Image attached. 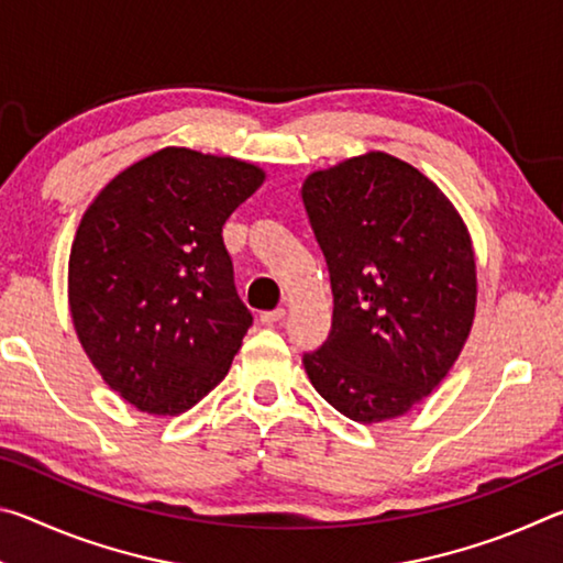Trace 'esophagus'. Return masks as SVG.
<instances>
[{"mask_svg": "<svg viewBox=\"0 0 563 563\" xmlns=\"http://www.w3.org/2000/svg\"><path fill=\"white\" fill-rule=\"evenodd\" d=\"M285 318V310L278 308V310H271V312H261V322L263 325H275V322H280Z\"/></svg>", "mask_w": 563, "mask_h": 563, "instance_id": "1", "label": "esophagus"}]
</instances>
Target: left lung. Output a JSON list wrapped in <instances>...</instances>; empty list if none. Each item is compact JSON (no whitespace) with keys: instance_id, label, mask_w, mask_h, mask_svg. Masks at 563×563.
<instances>
[{"instance_id":"obj_1","label":"left lung","mask_w":563,"mask_h":563,"mask_svg":"<svg viewBox=\"0 0 563 563\" xmlns=\"http://www.w3.org/2000/svg\"><path fill=\"white\" fill-rule=\"evenodd\" d=\"M302 203L335 302L305 373L355 422L402 417L440 387L472 332V235L434 180L385 151L312 170Z\"/></svg>"}]
</instances>
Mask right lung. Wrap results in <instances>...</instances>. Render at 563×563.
I'll use <instances>...</instances> for the list:
<instances>
[{
  "label": "right lung",
  "mask_w": 563,
  "mask_h": 563,
  "mask_svg": "<svg viewBox=\"0 0 563 563\" xmlns=\"http://www.w3.org/2000/svg\"><path fill=\"white\" fill-rule=\"evenodd\" d=\"M263 180L247 161L166 146L113 176L76 228V338L141 412H186L231 369L253 318L221 233Z\"/></svg>",
  "instance_id": "add662e5"
}]
</instances>
